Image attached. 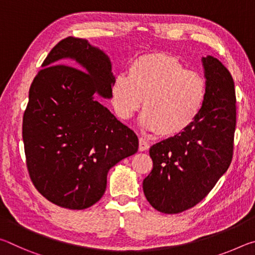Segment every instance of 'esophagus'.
I'll return each instance as SVG.
<instances>
[{
  "label": "esophagus",
  "instance_id": "esophagus-1",
  "mask_svg": "<svg viewBox=\"0 0 255 255\" xmlns=\"http://www.w3.org/2000/svg\"><path fill=\"white\" fill-rule=\"evenodd\" d=\"M139 150L140 152H144V150H147L148 148H149V144H148V141L145 139V138H143V137H140L139 138Z\"/></svg>",
  "mask_w": 255,
  "mask_h": 255
}]
</instances>
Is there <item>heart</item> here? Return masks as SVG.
Wrapping results in <instances>:
<instances>
[{"instance_id":"obj_1","label":"heart","mask_w":255,"mask_h":255,"mask_svg":"<svg viewBox=\"0 0 255 255\" xmlns=\"http://www.w3.org/2000/svg\"><path fill=\"white\" fill-rule=\"evenodd\" d=\"M206 97L204 77L162 53L135 58L128 76L119 74L111 84V103L119 118L130 119L144 99L141 126L166 137L179 135L196 122Z\"/></svg>"}]
</instances>
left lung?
Returning a JSON list of instances; mask_svg holds the SVG:
<instances>
[{
	"mask_svg": "<svg viewBox=\"0 0 255 255\" xmlns=\"http://www.w3.org/2000/svg\"><path fill=\"white\" fill-rule=\"evenodd\" d=\"M205 106L187 130L153 145V170L143 181L147 201L163 214H179L204 199L231 165L236 97L230 71L213 56L202 58Z\"/></svg>",
	"mask_w": 255,
	"mask_h": 255,
	"instance_id": "1",
	"label": "left lung"
}]
</instances>
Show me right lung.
<instances>
[{
  "mask_svg": "<svg viewBox=\"0 0 255 255\" xmlns=\"http://www.w3.org/2000/svg\"><path fill=\"white\" fill-rule=\"evenodd\" d=\"M73 59L82 70L59 64ZM29 90L22 137L27 169L47 200L85 209L101 199L112 166L138 150L136 133L99 103L111 98L108 56L88 40L67 37L42 63Z\"/></svg>",
  "mask_w": 255,
  "mask_h": 255,
  "instance_id": "right-lung-1",
  "label": "right lung"
}]
</instances>
